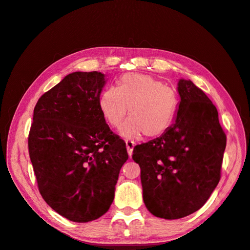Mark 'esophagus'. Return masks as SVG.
Masks as SVG:
<instances>
[{
  "label": "esophagus",
  "instance_id": "34e87169",
  "mask_svg": "<svg viewBox=\"0 0 250 250\" xmlns=\"http://www.w3.org/2000/svg\"><path fill=\"white\" fill-rule=\"evenodd\" d=\"M126 148H127V152H128V155L131 156L132 155V151H133V148H134V143L132 141H126Z\"/></svg>",
  "mask_w": 250,
  "mask_h": 250
}]
</instances>
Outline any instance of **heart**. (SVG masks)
<instances>
[{
    "instance_id": "obj_1",
    "label": "heart",
    "mask_w": 250,
    "mask_h": 250,
    "mask_svg": "<svg viewBox=\"0 0 250 250\" xmlns=\"http://www.w3.org/2000/svg\"><path fill=\"white\" fill-rule=\"evenodd\" d=\"M179 99L173 88L158 79L144 74L123 75L116 86L105 88L99 98V107L104 120L112 128L120 129L127 140L156 139L169 130L178 109Z\"/></svg>"
}]
</instances>
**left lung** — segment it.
Returning <instances> with one entry per match:
<instances>
[{"mask_svg":"<svg viewBox=\"0 0 250 250\" xmlns=\"http://www.w3.org/2000/svg\"><path fill=\"white\" fill-rule=\"evenodd\" d=\"M175 123L133 148L143 199L151 214L179 219L203 207L221 177L226 135L208 97L191 80L178 81Z\"/></svg>","mask_w":250,"mask_h":250,"instance_id":"obj_1","label":"left lung"}]
</instances>
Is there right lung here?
Returning <instances> with one entry per match:
<instances>
[{"instance_id":"obj_1","label":"right lung","mask_w":250,"mask_h":250,"mask_svg":"<svg viewBox=\"0 0 250 250\" xmlns=\"http://www.w3.org/2000/svg\"><path fill=\"white\" fill-rule=\"evenodd\" d=\"M104 74L75 72L37 101L28 147L43 200L74 222L96 220L115 198L125 142L99 107Z\"/></svg>"}]
</instances>
